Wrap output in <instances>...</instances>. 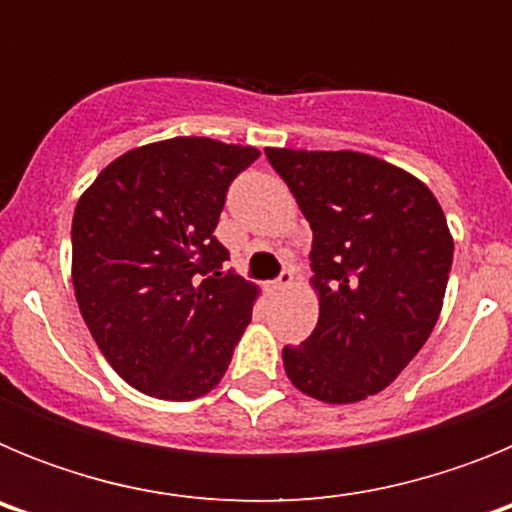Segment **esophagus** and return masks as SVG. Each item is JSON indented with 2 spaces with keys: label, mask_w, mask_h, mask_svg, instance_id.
I'll return each mask as SVG.
<instances>
[{
  "label": "esophagus",
  "mask_w": 512,
  "mask_h": 512,
  "mask_svg": "<svg viewBox=\"0 0 512 512\" xmlns=\"http://www.w3.org/2000/svg\"><path fill=\"white\" fill-rule=\"evenodd\" d=\"M292 282H295V274H292V269H284L282 274H279L277 282H274V287L282 289V292H284V289L292 287Z\"/></svg>",
  "instance_id": "1"
}]
</instances>
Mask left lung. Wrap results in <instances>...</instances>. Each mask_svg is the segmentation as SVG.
<instances>
[{
	"mask_svg": "<svg viewBox=\"0 0 512 512\" xmlns=\"http://www.w3.org/2000/svg\"><path fill=\"white\" fill-rule=\"evenodd\" d=\"M312 228L315 330L284 346L305 395L348 405L382 392L431 336L454 238L433 192L408 171L356 151L266 148Z\"/></svg>",
	"mask_w": 512,
	"mask_h": 512,
	"instance_id": "1",
	"label": "left lung"
}]
</instances>
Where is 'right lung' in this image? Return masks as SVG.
Wrapping results in <instances>:
<instances>
[{"instance_id": "1", "label": "right lung", "mask_w": 512, "mask_h": 512, "mask_svg": "<svg viewBox=\"0 0 512 512\" xmlns=\"http://www.w3.org/2000/svg\"><path fill=\"white\" fill-rule=\"evenodd\" d=\"M253 146L171 138L115 158L79 197L71 279L89 333L130 387L194 400L223 379L259 287L228 271L215 228Z\"/></svg>"}]
</instances>
